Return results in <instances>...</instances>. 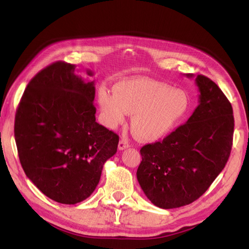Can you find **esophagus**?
<instances>
[{
    "mask_svg": "<svg viewBox=\"0 0 249 249\" xmlns=\"http://www.w3.org/2000/svg\"><path fill=\"white\" fill-rule=\"evenodd\" d=\"M127 147H130V143L127 142L126 140L122 139V140L119 141V143H118V149L119 150H124V149H125Z\"/></svg>",
    "mask_w": 249,
    "mask_h": 249,
    "instance_id": "obj_1",
    "label": "esophagus"
}]
</instances>
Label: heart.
<instances>
[{"instance_id":"heart-1","label":"heart","mask_w":249,"mask_h":249,"mask_svg":"<svg viewBox=\"0 0 249 249\" xmlns=\"http://www.w3.org/2000/svg\"><path fill=\"white\" fill-rule=\"evenodd\" d=\"M114 91L102 89L99 104L105 124L110 129L134 114L132 127L145 141L166 137L182 123L190 108L189 95L182 89L149 79H130L118 83Z\"/></svg>"}]
</instances>
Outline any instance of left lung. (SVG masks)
<instances>
[{
	"instance_id": "1",
	"label": "left lung",
	"mask_w": 249,
	"mask_h": 249,
	"mask_svg": "<svg viewBox=\"0 0 249 249\" xmlns=\"http://www.w3.org/2000/svg\"><path fill=\"white\" fill-rule=\"evenodd\" d=\"M186 77L194 78L193 73ZM198 106L186 124L162 141L140 149L137 179L146 197L162 209L179 208L205 193L227 164L232 145L231 105L209 78H195Z\"/></svg>"
}]
</instances>
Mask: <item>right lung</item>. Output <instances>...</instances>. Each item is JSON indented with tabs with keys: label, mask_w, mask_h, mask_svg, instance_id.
<instances>
[{
	"label": "right lung",
	"mask_w": 249,
	"mask_h": 249,
	"mask_svg": "<svg viewBox=\"0 0 249 249\" xmlns=\"http://www.w3.org/2000/svg\"><path fill=\"white\" fill-rule=\"evenodd\" d=\"M94 96V81L78 76L73 64L55 62L30 81L19 102L14 137L22 169L57 202L89 197L117 152L119 137L95 122Z\"/></svg>",
	"instance_id": "right-lung-1"
}]
</instances>
